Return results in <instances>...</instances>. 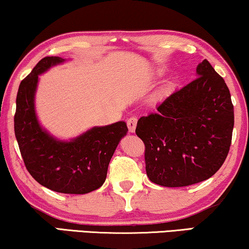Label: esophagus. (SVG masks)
<instances>
[{"label":"esophagus","mask_w":249,"mask_h":249,"mask_svg":"<svg viewBox=\"0 0 249 249\" xmlns=\"http://www.w3.org/2000/svg\"><path fill=\"white\" fill-rule=\"evenodd\" d=\"M127 125H128L129 131L134 132L135 129H136V125H137V118H136V117L129 118L128 121H127Z\"/></svg>","instance_id":"esophagus-1"}]
</instances>
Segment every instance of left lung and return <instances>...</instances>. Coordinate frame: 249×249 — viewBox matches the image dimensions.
Wrapping results in <instances>:
<instances>
[{"mask_svg": "<svg viewBox=\"0 0 249 249\" xmlns=\"http://www.w3.org/2000/svg\"><path fill=\"white\" fill-rule=\"evenodd\" d=\"M197 78L166 97L155 113L142 117L136 135L145 144L146 173L163 187H185L209 179L229 153L233 105L223 78L207 60Z\"/></svg>", "mask_w": 249, "mask_h": 249, "instance_id": "left-lung-1", "label": "left lung"}]
</instances>
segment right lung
Segmentation results:
<instances>
[{"instance_id":"right-lung-1","label":"right lung","mask_w":249,"mask_h":249,"mask_svg":"<svg viewBox=\"0 0 249 249\" xmlns=\"http://www.w3.org/2000/svg\"><path fill=\"white\" fill-rule=\"evenodd\" d=\"M64 62L59 56L44 57L20 83L15 134L26 168L37 182L53 192L81 195L103 185L108 163L128 128L118 121L63 141L42 127L35 107L38 77Z\"/></svg>"}]
</instances>
